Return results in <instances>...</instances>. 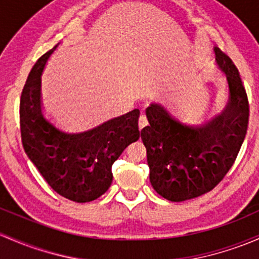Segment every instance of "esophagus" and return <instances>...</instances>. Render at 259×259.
<instances>
[{
    "label": "esophagus",
    "mask_w": 259,
    "mask_h": 259,
    "mask_svg": "<svg viewBox=\"0 0 259 259\" xmlns=\"http://www.w3.org/2000/svg\"><path fill=\"white\" fill-rule=\"evenodd\" d=\"M148 124H149L148 119H146L145 115H141L140 118H139V129L140 130L144 129V127H145Z\"/></svg>",
    "instance_id": "34e87169"
}]
</instances>
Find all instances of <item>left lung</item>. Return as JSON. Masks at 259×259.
<instances>
[{"mask_svg": "<svg viewBox=\"0 0 259 259\" xmlns=\"http://www.w3.org/2000/svg\"><path fill=\"white\" fill-rule=\"evenodd\" d=\"M216 63L226 74L230 99L225 111L206 124H190L172 109L152 103L148 126L140 135L148 154L155 191L172 202L211 191L228 172L247 134L249 105L238 69L214 47Z\"/></svg>", "mask_w": 259, "mask_h": 259, "instance_id": "obj_1", "label": "left lung"}]
</instances>
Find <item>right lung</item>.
Instances as JSON below:
<instances>
[{
	"label": "right lung",
	"instance_id": "1",
	"mask_svg": "<svg viewBox=\"0 0 259 259\" xmlns=\"http://www.w3.org/2000/svg\"><path fill=\"white\" fill-rule=\"evenodd\" d=\"M58 45L36 62L22 91V144L54 191L74 202H91L107 192L113 181L111 166L140 138V111L134 109L87 132H69L57 125L42 109L40 75Z\"/></svg>",
	"mask_w": 259,
	"mask_h": 259
}]
</instances>
